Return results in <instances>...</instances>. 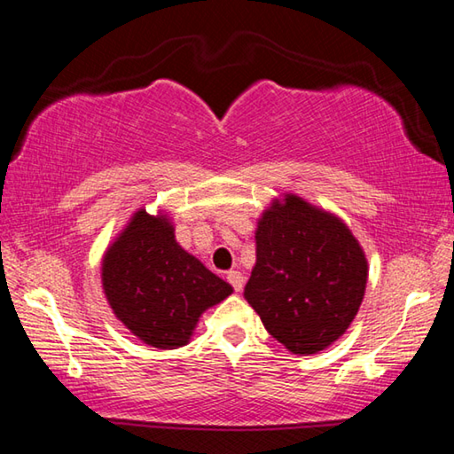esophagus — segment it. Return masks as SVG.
<instances>
[{
    "label": "esophagus",
    "instance_id": "1",
    "mask_svg": "<svg viewBox=\"0 0 454 454\" xmlns=\"http://www.w3.org/2000/svg\"><path fill=\"white\" fill-rule=\"evenodd\" d=\"M226 278H228V282H230V284H232L236 292H240V290L244 288V276H242V272H236V270H232V272H228Z\"/></svg>",
    "mask_w": 454,
    "mask_h": 454
}]
</instances>
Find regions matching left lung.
I'll return each mask as SVG.
<instances>
[{"label": "left lung", "mask_w": 454, "mask_h": 454, "mask_svg": "<svg viewBox=\"0 0 454 454\" xmlns=\"http://www.w3.org/2000/svg\"><path fill=\"white\" fill-rule=\"evenodd\" d=\"M254 238L244 298L292 355L328 348L364 298L368 262L356 236L336 214L286 192L260 214Z\"/></svg>", "instance_id": "left-lung-1"}]
</instances>
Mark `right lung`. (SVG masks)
<instances>
[{
    "label": "right lung",
    "mask_w": 454,
    "mask_h": 454,
    "mask_svg": "<svg viewBox=\"0 0 454 454\" xmlns=\"http://www.w3.org/2000/svg\"><path fill=\"white\" fill-rule=\"evenodd\" d=\"M174 230L168 212L137 208L102 256V288L112 312L158 350L188 344L200 317L234 292L182 248Z\"/></svg>",
    "instance_id": "add662e5"
}]
</instances>
